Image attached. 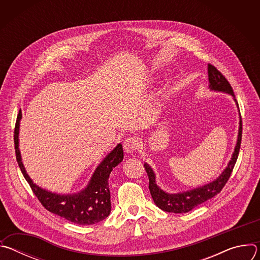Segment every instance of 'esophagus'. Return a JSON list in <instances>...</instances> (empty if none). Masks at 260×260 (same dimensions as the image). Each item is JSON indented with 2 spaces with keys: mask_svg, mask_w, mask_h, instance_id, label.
I'll use <instances>...</instances> for the list:
<instances>
[{
  "mask_svg": "<svg viewBox=\"0 0 260 260\" xmlns=\"http://www.w3.org/2000/svg\"><path fill=\"white\" fill-rule=\"evenodd\" d=\"M140 146V142L139 139L136 137H129L126 138L123 142V148H124V151L127 153H133L135 152Z\"/></svg>",
  "mask_w": 260,
  "mask_h": 260,
  "instance_id": "34e87169",
  "label": "esophagus"
}]
</instances>
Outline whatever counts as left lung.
<instances>
[{
    "instance_id": "left-lung-1",
    "label": "left lung",
    "mask_w": 260,
    "mask_h": 260,
    "mask_svg": "<svg viewBox=\"0 0 260 260\" xmlns=\"http://www.w3.org/2000/svg\"><path fill=\"white\" fill-rule=\"evenodd\" d=\"M208 77H209V88L214 91H220L225 92L234 96V100L239 108V104L236 101L234 90L230 84V82L226 80V78L222 75V74L212 64H208ZM240 112V110H239ZM242 118L240 114V125H239V134H238V140L235 147V151L233 153L232 159L230 160L228 167L224 169V171L221 173V175L214 180L213 182L204 185V186L187 190L184 192L179 193H168L160 189V187L157 186L155 182V174L151 167L148 164H144L145 170L147 172L148 178H149V190L151 193V197L154 201V204L161 209L162 211L170 212V213H187L191 211L197 206L205 203L206 201L212 199L216 194H218L222 188L224 187V185L229 181L232 172L234 170V167L237 162L239 151L241 148V141H242Z\"/></svg>"
}]
</instances>
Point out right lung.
Returning <instances> with one entry per match:
<instances>
[{
    "label": "right lung",
    "instance_id": "obj_1",
    "mask_svg": "<svg viewBox=\"0 0 260 260\" xmlns=\"http://www.w3.org/2000/svg\"><path fill=\"white\" fill-rule=\"evenodd\" d=\"M21 117V110H19L14 129L16 160L23 177L42 206L49 212L79 225L95 224L107 218L111 212L109 176L113 168L118 166L123 159L122 145L118 144L98 166L87 186L83 190L73 194H57L39 187L26 174L18 148Z\"/></svg>",
    "mask_w": 260,
    "mask_h": 260
}]
</instances>
